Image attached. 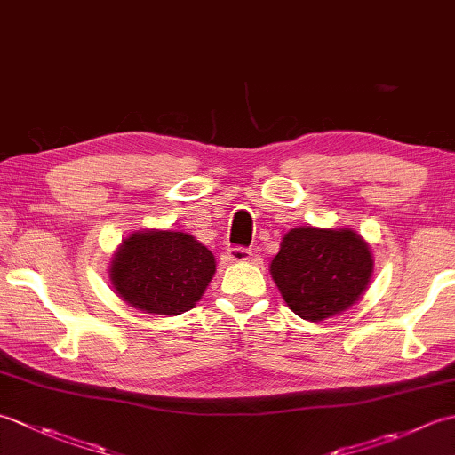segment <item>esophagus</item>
Wrapping results in <instances>:
<instances>
[{
  "instance_id": "obj_1",
  "label": "esophagus",
  "mask_w": 455,
  "mask_h": 455,
  "mask_svg": "<svg viewBox=\"0 0 455 455\" xmlns=\"http://www.w3.org/2000/svg\"><path fill=\"white\" fill-rule=\"evenodd\" d=\"M227 258L230 259V262H246V259L252 258V252H250V250L244 246H233V248H228Z\"/></svg>"
}]
</instances>
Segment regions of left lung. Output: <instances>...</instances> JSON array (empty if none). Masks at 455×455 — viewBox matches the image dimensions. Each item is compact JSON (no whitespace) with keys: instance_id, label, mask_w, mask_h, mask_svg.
<instances>
[{"instance_id":"1","label":"left lung","mask_w":455,"mask_h":455,"mask_svg":"<svg viewBox=\"0 0 455 455\" xmlns=\"http://www.w3.org/2000/svg\"><path fill=\"white\" fill-rule=\"evenodd\" d=\"M371 269L370 246L354 230L313 227L289 230L269 266L289 308L313 323L352 307L365 291Z\"/></svg>"}]
</instances>
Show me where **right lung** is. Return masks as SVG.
<instances>
[{
	"label": "right lung",
	"mask_w": 455,
	"mask_h": 455,
	"mask_svg": "<svg viewBox=\"0 0 455 455\" xmlns=\"http://www.w3.org/2000/svg\"><path fill=\"white\" fill-rule=\"evenodd\" d=\"M215 274V258L186 233L147 230L124 238L111 262V285L134 308L181 315L193 308Z\"/></svg>",
	"instance_id": "add662e5"
}]
</instances>
